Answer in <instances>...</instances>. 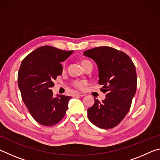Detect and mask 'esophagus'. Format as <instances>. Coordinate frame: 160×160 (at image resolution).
Instances as JSON below:
<instances>
[{
  "mask_svg": "<svg viewBox=\"0 0 160 160\" xmlns=\"http://www.w3.org/2000/svg\"><path fill=\"white\" fill-rule=\"evenodd\" d=\"M77 95H78V96H80V97H84V96L86 95V94L82 93V92H78Z\"/></svg>",
  "mask_w": 160,
  "mask_h": 160,
  "instance_id": "obj_1",
  "label": "esophagus"
}]
</instances>
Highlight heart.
<instances>
[{
	"label": "heart",
	"mask_w": 160,
	"mask_h": 160,
	"mask_svg": "<svg viewBox=\"0 0 160 160\" xmlns=\"http://www.w3.org/2000/svg\"><path fill=\"white\" fill-rule=\"evenodd\" d=\"M87 61H87V60L83 61L82 62V64L85 63V62H87ZM63 68H65V63H63ZM85 82L82 80H75V81H73V82H72V85H73L75 88H76L77 89H80V90L84 88V86H85Z\"/></svg>",
	"instance_id": "1"
}]
</instances>
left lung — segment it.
Wrapping results in <instances>:
<instances>
[{"label": "left lung", "mask_w": 160, "mask_h": 160, "mask_svg": "<svg viewBox=\"0 0 160 160\" xmlns=\"http://www.w3.org/2000/svg\"><path fill=\"white\" fill-rule=\"evenodd\" d=\"M83 54L95 61L99 84L106 94L102 102L94 99V105L88 109V118L100 128H112L120 123L131 108L137 88L135 65L126 53L109 47L91 48Z\"/></svg>", "instance_id": "left-lung-1"}]
</instances>
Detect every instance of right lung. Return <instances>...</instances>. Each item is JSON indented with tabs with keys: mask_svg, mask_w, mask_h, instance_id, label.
<instances>
[{
	"mask_svg": "<svg viewBox=\"0 0 160 160\" xmlns=\"http://www.w3.org/2000/svg\"><path fill=\"white\" fill-rule=\"evenodd\" d=\"M73 51L51 46L37 48L22 61L18 72V87L22 99L32 117L41 125L51 126L63 119L70 97H54L51 88L63 71V62Z\"/></svg>",
	"mask_w": 160,
	"mask_h": 160,
	"instance_id": "1",
	"label": "right lung"
}]
</instances>
